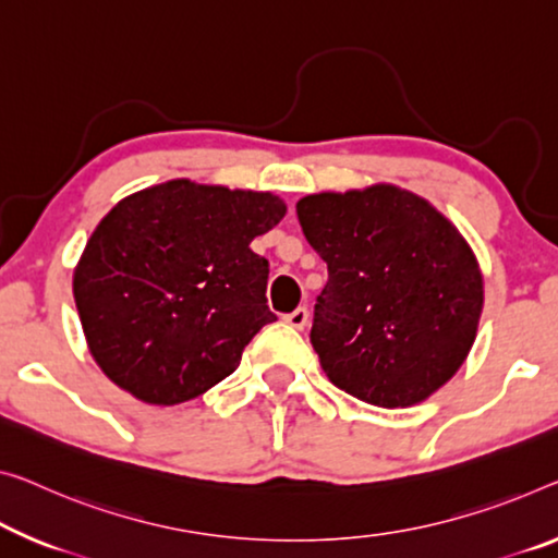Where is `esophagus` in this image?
<instances>
[{"label": "esophagus", "mask_w": 558, "mask_h": 558, "mask_svg": "<svg viewBox=\"0 0 558 558\" xmlns=\"http://www.w3.org/2000/svg\"><path fill=\"white\" fill-rule=\"evenodd\" d=\"M284 322L289 324V327H294V329H304L306 324H308V308L306 306L294 308V312L284 316Z\"/></svg>", "instance_id": "34e87169"}]
</instances>
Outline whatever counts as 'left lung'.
Instances as JSON below:
<instances>
[{
  "mask_svg": "<svg viewBox=\"0 0 558 558\" xmlns=\"http://www.w3.org/2000/svg\"><path fill=\"white\" fill-rule=\"evenodd\" d=\"M296 217L329 271L308 339L331 384L384 409L444 387L484 304L482 271L451 221L387 184L304 196Z\"/></svg>",
  "mask_w": 558,
  "mask_h": 558,
  "instance_id": "8db88e82",
  "label": "left lung"
}]
</instances>
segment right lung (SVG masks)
I'll return each instance as SVG.
<instances>
[{"instance_id": "right-lung-1", "label": "right lung", "mask_w": 558, "mask_h": 558, "mask_svg": "<svg viewBox=\"0 0 558 558\" xmlns=\"http://www.w3.org/2000/svg\"><path fill=\"white\" fill-rule=\"evenodd\" d=\"M267 192L174 179L119 202L74 271L84 337L111 381L147 404L199 397L264 324L269 262L252 239L284 217Z\"/></svg>"}]
</instances>
